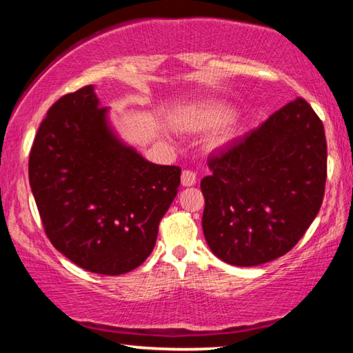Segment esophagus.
<instances>
[{
    "instance_id": "esophagus-1",
    "label": "esophagus",
    "mask_w": 353,
    "mask_h": 353,
    "mask_svg": "<svg viewBox=\"0 0 353 353\" xmlns=\"http://www.w3.org/2000/svg\"><path fill=\"white\" fill-rule=\"evenodd\" d=\"M181 181L183 187H191V185L196 183V172L191 170H183Z\"/></svg>"
}]
</instances>
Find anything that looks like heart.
Segmentation results:
<instances>
[{
  "instance_id": "heart-1",
  "label": "heart",
  "mask_w": 353,
  "mask_h": 353,
  "mask_svg": "<svg viewBox=\"0 0 353 353\" xmlns=\"http://www.w3.org/2000/svg\"><path fill=\"white\" fill-rule=\"evenodd\" d=\"M230 110L224 105L212 104L194 113V123L201 128H214L230 119Z\"/></svg>"
}]
</instances>
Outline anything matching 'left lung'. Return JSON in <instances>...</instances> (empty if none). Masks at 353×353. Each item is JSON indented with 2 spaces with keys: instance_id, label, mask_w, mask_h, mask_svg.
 Listing matches in <instances>:
<instances>
[{
  "instance_id": "obj_1",
  "label": "left lung",
  "mask_w": 353,
  "mask_h": 353,
  "mask_svg": "<svg viewBox=\"0 0 353 353\" xmlns=\"http://www.w3.org/2000/svg\"><path fill=\"white\" fill-rule=\"evenodd\" d=\"M208 168L201 181L202 229L212 252L235 266L276 260L296 246L322 205L324 124L296 98L208 157Z\"/></svg>"
}]
</instances>
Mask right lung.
I'll list each match as a JSON object with an SVG mask.
<instances>
[{"label": "right lung", "mask_w": 353, "mask_h": 353, "mask_svg": "<svg viewBox=\"0 0 353 353\" xmlns=\"http://www.w3.org/2000/svg\"><path fill=\"white\" fill-rule=\"evenodd\" d=\"M105 112L92 85L59 98L34 139L29 183L52 246L82 270L119 276L152 252L181 168L123 145Z\"/></svg>", "instance_id": "right-lung-1"}]
</instances>
